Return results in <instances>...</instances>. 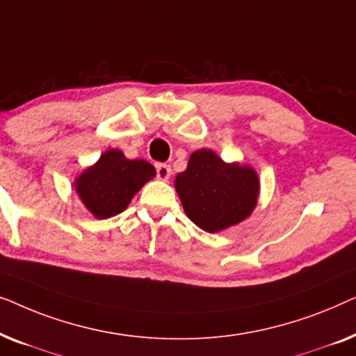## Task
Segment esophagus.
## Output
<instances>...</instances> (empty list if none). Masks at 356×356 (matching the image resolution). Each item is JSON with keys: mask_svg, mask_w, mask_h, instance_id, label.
<instances>
[{"mask_svg": "<svg viewBox=\"0 0 356 356\" xmlns=\"http://www.w3.org/2000/svg\"><path fill=\"white\" fill-rule=\"evenodd\" d=\"M155 168H157L159 179H162V181H167V179L172 177V168H170V165L157 163V165H155Z\"/></svg>", "mask_w": 356, "mask_h": 356, "instance_id": "esophagus-1", "label": "esophagus"}]
</instances>
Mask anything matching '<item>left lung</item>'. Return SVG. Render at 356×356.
I'll use <instances>...</instances> for the list:
<instances>
[{
    "instance_id": "8db88e82",
    "label": "left lung",
    "mask_w": 356,
    "mask_h": 356,
    "mask_svg": "<svg viewBox=\"0 0 356 356\" xmlns=\"http://www.w3.org/2000/svg\"><path fill=\"white\" fill-rule=\"evenodd\" d=\"M175 189L189 220L204 232L217 233L251 216L261 183L250 165L227 163L213 150L199 149L186 170L177 175Z\"/></svg>"
}]
</instances>
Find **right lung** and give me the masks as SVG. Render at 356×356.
Returning a JSON list of instances; mask_svg holds the SVG:
<instances>
[{"label": "right lung", "mask_w": 356, "mask_h": 356, "mask_svg": "<svg viewBox=\"0 0 356 356\" xmlns=\"http://www.w3.org/2000/svg\"><path fill=\"white\" fill-rule=\"evenodd\" d=\"M155 177L154 165L129 160L118 149H108L74 179L77 197L95 218L115 217Z\"/></svg>", "instance_id": "right-lung-1"}]
</instances>
